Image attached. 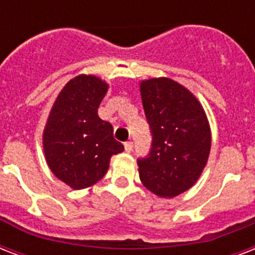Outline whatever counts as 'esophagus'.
Masks as SVG:
<instances>
[{"label": "esophagus", "instance_id": "34e87169", "mask_svg": "<svg viewBox=\"0 0 255 255\" xmlns=\"http://www.w3.org/2000/svg\"><path fill=\"white\" fill-rule=\"evenodd\" d=\"M124 149H126V152H132V149H133V143H132L131 140L124 143Z\"/></svg>", "mask_w": 255, "mask_h": 255}]
</instances>
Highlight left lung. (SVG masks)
<instances>
[{
	"instance_id": "obj_1",
	"label": "left lung",
	"mask_w": 255,
	"mask_h": 255,
	"mask_svg": "<svg viewBox=\"0 0 255 255\" xmlns=\"http://www.w3.org/2000/svg\"><path fill=\"white\" fill-rule=\"evenodd\" d=\"M152 136L149 153L137 159L140 180L160 197H174L200 177L210 152V129L201 104L168 78L140 85Z\"/></svg>"
}]
</instances>
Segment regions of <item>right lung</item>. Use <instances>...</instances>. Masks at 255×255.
Here are the masks:
<instances>
[{
	"instance_id": "add662e5",
	"label": "right lung",
	"mask_w": 255,
	"mask_h": 255,
	"mask_svg": "<svg viewBox=\"0 0 255 255\" xmlns=\"http://www.w3.org/2000/svg\"><path fill=\"white\" fill-rule=\"evenodd\" d=\"M108 86L99 78L79 75L65 86L54 103L43 133L50 169L74 189H83L104 177L110 159L124 149L114 139L111 123L98 108Z\"/></svg>"
}]
</instances>
